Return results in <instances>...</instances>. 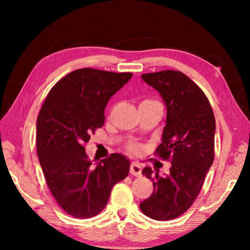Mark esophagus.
<instances>
[{"label": "esophagus", "mask_w": 250, "mask_h": 250, "mask_svg": "<svg viewBox=\"0 0 250 250\" xmlns=\"http://www.w3.org/2000/svg\"><path fill=\"white\" fill-rule=\"evenodd\" d=\"M141 172H142V168L138 163H135V162L131 163V167H130L131 174L134 175V176H141Z\"/></svg>", "instance_id": "obj_1"}]
</instances>
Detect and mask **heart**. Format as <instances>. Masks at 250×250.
Instances as JSON below:
<instances>
[{
  "label": "heart",
  "instance_id": "1",
  "mask_svg": "<svg viewBox=\"0 0 250 250\" xmlns=\"http://www.w3.org/2000/svg\"><path fill=\"white\" fill-rule=\"evenodd\" d=\"M146 103H153V100H143L141 104H146ZM126 149H128L130 152H132V153H139L142 150V147L140 145H138V143H129L128 146H126Z\"/></svg>",
  "mask_w": 250,
  "mask_h": 250
}]
</instances>
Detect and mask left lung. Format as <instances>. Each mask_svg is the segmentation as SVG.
Instances as JSON below:
<instances>
[{
    "instance_id": "left-lung-1",
    "label": "left lung",
    "mask_w": 250,
    "mask_h": 250,
    "mask_svg": "<svg viewBox=\"0 0 250 250\" xmlns=\"http://www.w3.org/2000/svg\"><path fill=\"white\" fill-rule=\"evenodd\" d=\"M142 79L160 92L167 105L162 142L154 154L171 161L164 177L145 167L153 193L140 204L142 213L156 221H170L185 213L197 197L214 161L215 117L204 92L179 70L143 74Z\"/></svg>"
}]
</instances>
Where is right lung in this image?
<instances>
[{
  "instance_id": "right-lung-1",
  "label": "right lung",
  "mask_w": 250,
  "mask_h": 250,
  "mask_svg": "<svg viewBox=\"0 0 250 250\" xmlns=\"http://www.w3.org/2000/svg\"><path fill=\"white\" fill-rule=\"evenodd\" d=\"M131 77V73L74 70L54 84L41 108L36 125L41 167L58 205L76 218L99 214L115 184L129 174V160L118 153L91 167L84 143L104 125L109 99Z\"/></svg>"
}]
</instances>
